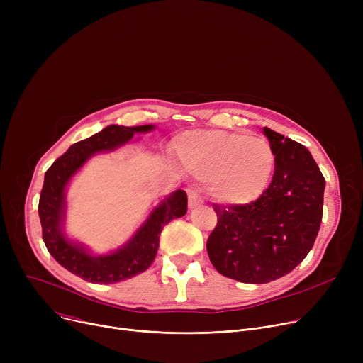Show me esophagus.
I'll list each match as a JSON object with an SVG mask.
<instances>
[{
    "label": "esophagus",
    "mask_w": 363,
    "mask_h": 363,
    "mask_svg": "<svg viewBox=\"0 0 363 363\" xmlns=\"http://www.w3.org/2000/svg\"><path fill=\"white\" fill-rule=\"evenodd\" d=\"M201 204H203V199L199 194V191H196V189H193V191H188V207L189 208L199 207Z\"/></svg>",
    "instance_id": "obj_1"
}]
</instances>
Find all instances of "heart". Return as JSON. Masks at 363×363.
<instances>
[{"mask_svg": "<svg viewBox=\"0 0 363 363\" xmlns=\"http://www.w3.org/2000/svg\"><path fill=\"white\" fill-rule=\"evenodd\" d=\"M178 155L194 177L211 181L213 196L228 204L260 197L275 167L268 140L225 130L188 133L178 145Z\"/></svg>", "mask_w": 363, "mask_h": 363, "instance_id": "obj_1", "label": "heart"}]
</instances>
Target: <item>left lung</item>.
Masks as SVG:
<instances>
[{
  "mask_svg": "<svg viewBox=\"0 0 363 363\" xmlns=\"http://www.w3.org/2000/svg\"><path fill=\"white\" fill-rule=\"evenodd\" d=\"M275 170L263 194L247 204H212L218 223L207 240L215 269L247 284H266L291 272L316 240L325 178L309 150L263 128Z\"/></svg>",
  "mask_w": 363,
  "mask_h": 363,
  "instance_id": "obj_1",
  "label": "left lung"
}]
</instances>
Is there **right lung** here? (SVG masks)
I'll return each mask as SVG.
<instances>
[{
  "mask_svg": "<svg viewBox=\"0 0 363 363\" xmlns=\"http://www.w3.org/2000/svg\"><path fill=\"white\" fill-rule=\"evenodd\" d=\"M152 125L119 126L110 125L95 135L73 144L45 172L40 196L43 240L50 255L69 272L95 284H113L144 272L155 260L159 235L172 219L186 213V194L182 189L164 199L122 249L107 256H91L82 245L65 238L62 220L65 215V188L70 178L92 155L108 151L128 143L135 132H148Z\"/></svg>",
  "mask_w": 363,
  "mask_h": 363,
  "instance_id": "right-lung-1",
  "label": "right lung"
}]
</instances>
